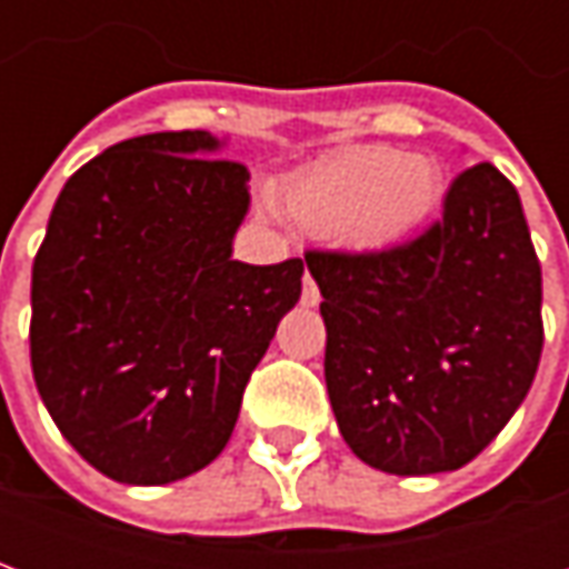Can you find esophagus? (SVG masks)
<instances>
[{
  "instance_id": "obj_1",
  "label": "esophagus",
  "mask_w": 569,
  "mask_h": 569,
  "mask_svg": "<svg viewBox=\"0 0 569 569\" xmlns=\"http://www.w3.org/2000/svg\"><path fill=\"white\" fill-rule=\"evenodd\" d=\"M301 305H305V308H317V305H320V289H317V283H313L310 277H305V292H301Z\"/></svg>"
}]
</instances>
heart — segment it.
<instances>
[{
  "instance_id": "1",
  "label": "heart",
  "mask_w": 569,
  "mask_h": 569,
  "mask_svg": "<svg viewBox=\"0 0 569 569\" xmlns=\"http://www.w3.org/2000/svg\"><path fill=\"white\" fill-rule=\"evenodd\" d=\"M292 219L353 252L406 243L441 200L439 163L390 146H347L298 167L280 186Z\"/></svg>"
}]
</instances>
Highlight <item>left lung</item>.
I'll return each mask as SVG.
<instances>
[{"mask_svg": "<svg viewBox=\"0 0 569 569\" xmlns=\"http://www.w3.org/2000/svg\"><path fill=\"white\" fill-rule=\"evenodd\" d=\"M341 436L390 476L460 469L537 375L542 271L515 186L476 163L429 231L387 252H308Z\"/></svg>", "mask_w": 569, "mask_h": 569, "instance_id": "1", "label": "left lung"}]
</instances>
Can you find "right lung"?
Wrapping results in <instances>:
<instances>
[{"label": "right lung", "mask_w": 569, "mask_h": 569, "mask_svg": "<svg viewBox=\"0 0 569 569\" xmlns=\"http://www.w3.org/2000/svg\"><path fill=\"white\" fill-rule=\"evenodd\" d=\"M207 130L146 133L69 176L32 261L30 359L63 439L121 485L212 463L305 261L243 264L249 170Z\"/></svg>", "instance_id": "obj_1"}]
</instances>
